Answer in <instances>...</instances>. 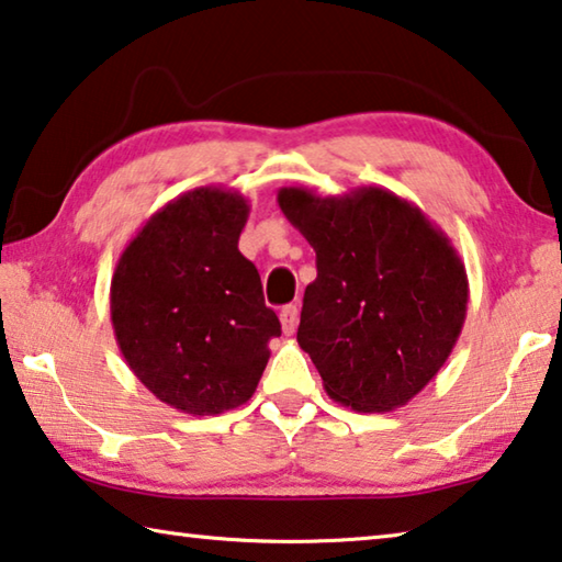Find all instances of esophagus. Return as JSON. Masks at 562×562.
Here are the masks:
<instances>
[{
	"label": "esophagus",
	"mask_w": 562,
	"mask_h": 562,
	"mask_svg": "<svg viewBox=\"0 0 562 562\" xmlns=\"http://www.w3.org/2000/svg\"><path fill=\"white\" fill-rule=\"evenodd\" d=\"M297 317H300L297 305H284L280 310V323H282V333L284 335L295 333V329H297Z\"/></svg>",
	"instance_id": "esophagus-1"
}]
</instances>
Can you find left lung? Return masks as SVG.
Masks as SVG:
<instances>
[{
  "label": "left lung",
  "instance_id": "obj_1",
  "mask_svg": "<svg viewBox=\"0 0 562 562\" xmlns=\"http://www.w3.org/2000/svg\"><path fill=\"white\" fill-rule=\"evenodd\" d=\"M278 204L317 255L297 342L325 393L358 413L407 405L465 323L468 272L450 237L382 187L337 198L282 187Z\"/></svg>",
  "mask_w": 562,
  "mask_h": 562
}]
</instances>
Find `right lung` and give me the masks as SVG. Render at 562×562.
Segmentation results:
<instances>
[{"instance_id":"add662e5","label":"right lung","mask_w":562,"mask_h":562,"mask_svg":"<svg viewBox=\"0 0 562 562\" xmlns=\"http://www.w3.org/2000/svg\"><path fill=\"white\" fill-rule=\"evenodd\" d=\"M249 204L198 187L157 210L112 274L110 313L130 370L187 415L245 405L270 360L280 319L265 305L257 267L239 252Z\"/></svg>"}]
</instances>
